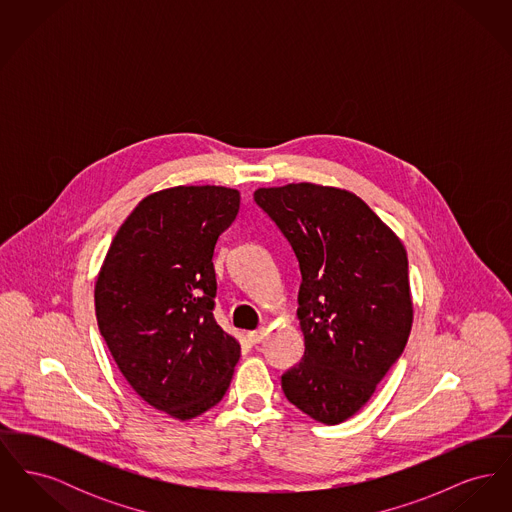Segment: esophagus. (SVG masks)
<instances>
[{
	"label": "esophagus",
	"instance_id": "1",
	"mask_svg": "<svg viewBox=\"0 0 512 512\" xmlns=\"http://www.w3.org/2000/svg\"><path fill=\"white\" fill-rule=\"evenodd\" d=\"M267 338V328H259V330H253V332H247V340L251 341L253 345L261 343V341Z\"/></svg>",
	"mask_w": 512,
	"mask_h": 512
}]
</instances>
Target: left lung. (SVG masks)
I'll return each instance as SVG.
<instances>
[{"label":"left lung","mask_w":512,"mask_h":512,"mask_svg":"<svg viewBox=\"0 0 512 512\" xmlns=\"http://www.w3.org/2000/svg\"><path fill=\"white\" fill-rule=\"evenodd\" d=\"M299 261L297 318L305 338L282 390L322 424L359 413L401 357L413 326L401 240L359 195L311 182L255 190Z\"/></svg>","instance_id":"obj_1"}]
</instances>
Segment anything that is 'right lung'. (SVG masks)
Segmentation results:
<instances>
[{
  "mask_svg": "<svg viewBox=\"0 0 512 512\" xmlns=\"http://www.w3.org/2000/svg\"><path fill=\"white\" fill-rule=\"evenodd\" d=\"M240 211V192L174 186L144 197L115 234L96 280V317L122 376L178 420L215 407L240 343L213 317V253Z\"/></svg>",
  "mask_w": 512,
  "mask_h": 512,
  "instance_id": "1",
  "label": "right lung"
}]
</instances>
